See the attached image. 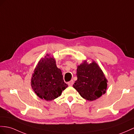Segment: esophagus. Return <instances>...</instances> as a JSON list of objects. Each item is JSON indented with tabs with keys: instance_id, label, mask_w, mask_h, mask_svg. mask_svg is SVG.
I'll return each instance as SVG.
<instances>
[{
	"instance_id": "34e87169",
	"label": "esophagus",
	"mask_w": 134,
	"mask_h": 134,
	"mask_svg": "<svg viewBox=\"0 0 134 134\" xmlns=\"http://www.w3.org/2000/svg\"><path fill=\"white\" fill-rule=\"evenodd\" d=\"M74 84V80H71L70 81H69L68 83V86H72V85Z\"/></svg>"
}]
</instances>
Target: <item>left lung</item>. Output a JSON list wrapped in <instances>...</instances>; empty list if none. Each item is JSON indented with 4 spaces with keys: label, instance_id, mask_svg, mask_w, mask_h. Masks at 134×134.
Wrapping results in <instances>:
<instances>
[{
    "label": "left lung",
    "instance_id": "8db88e82",
    "mask_svg": "<svg viewBox=\"0 0 134 134\" xmlns=\"http://www.w3.org/2000/svg\"><path fill=\"white\" fill-rule=\"evenodd\" d=\"M77 80L73 85L81 96L88 101H93L106 92L107 80L98 64L93 62H84L77 66Z\"/></svg>",
    "mask_w": 134,
    "mask_h": 134
}]
</instances>
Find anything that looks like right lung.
<instances>
[{
	"mask_svg": "<svg viewBox=\"0 0 134 134\" xmlns=\"http://www.w3.org/2000/svg\"><path fill=\"white\" fill-rule=\"evenodd\" d=\"M42 58L34 70L31 85L40 98L51 101L58 97L68 85L64 82L62 73L53 57Z\"/></svg>",
	"mask_w": 134,
	"mask_h": 134,
	"instance_id": "right-lung-1",
	"label": "right lung"
}]
</instances>
